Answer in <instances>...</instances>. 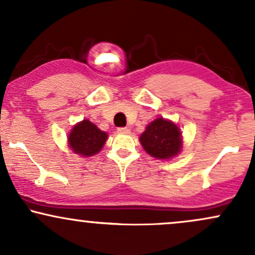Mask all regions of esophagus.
<instances>
[{
	"mask_svg": "<svg viewBox=\"0 0 255 255\" xmlns=\"http://www.w3.org/2000/svg\"><path fill=\"white\" fill-rule=\"evenodd\" d=\"M118 133H120V134H129V129H128L127 127L119 128V129H118Z\"/></svg>",
	"mask_w": 255,
	"mask_h": 255,
	"instance_id": "esophagus-1",
	"label": "esophagus"
}]
</instances>
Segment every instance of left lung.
Segmentation results:
<instances>
[{
  "instance_id": "1",
  "label": "left lung",
  "mask_w": 255,
  "mask_h": 255,
  "mask_svg": "<svg viewBox=\"0 0 255 255\" xmlns=\"http://www.w3.org/2000/svg\"><path fill=\"white\" fill-rule=\"evenodd\" d=\"M146 153L157 159H171L180 154L183 147L182 133L175 122L158 118L146 126L139 137Z\"/></svg>"
}]
</instances>
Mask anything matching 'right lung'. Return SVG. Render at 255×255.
<instances>
[{"mask_svg":"<svg viewBox=\"0 0 255 255\" xmlns=\"http://www.w3.org/2000/svg\"><path fill=\"white\" fill-rule=\"evenodd\" d=\"M108 140V133L101 130L90 120L78 122L67 136L69 148L81 157H92L103 148Z\"/></svg>","mask_w":255,"mask_h":255,"instance_id":"add662e5","label":"right lung"}]
</instances>
